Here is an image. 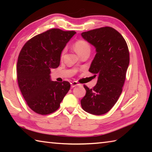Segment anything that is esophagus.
<instances>
[{
  "instance_id": "1",
  "label": "esophagus",
  "mask_w": 152,
  "mask_h": 152,
  "mask_svg": "<svg viewBox=\"0 0 152 152\" xmlns=\"http://www.w3.org/2000/svg\"><path fill=\"white\" fill-rule=\"evenodd\" d=\"M78 85H80V84L76 81H73V82H71L72 87H75L76 86H78Z\"/></svg>"
}]
</instances>
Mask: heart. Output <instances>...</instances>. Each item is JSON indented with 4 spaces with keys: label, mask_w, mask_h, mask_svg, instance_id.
I'll list each match as a JSON object with an SVG mask.
<instances>
[{
    "label": "heart",
    "mask_w": 152,
    "mask_h": 152,
    "mask_svg": "<svg viewBox=\"0 0 152 152\" xmlns=\"http://www.w3.org/2000/svg\"><path fill=\"white\" fill-rule=\"evenodd\" d=\"M74 49H75V51L77 52L78 55L80 54L81 53L84 52L86 50H89L90 49V45L85 40H78L74 44Z\"/></svg>",
    "instance_id": "obj_1"
}]
</instances>
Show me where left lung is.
Masks as SVG:
<instances>
[{"instance_id": "left-lung-1", "label": "left lung", "mask_w": 152, "mask_h": 152, "mask_svg": "<svg viewBox=\"0 0 152 152\" xmlns=\"http://www.w3.org/2000/svg\"><path fill=\"white\" fill-rule=\"evenodd\" d=\"M81 35L96 49L89 72L98 76L93 88L84 86L86 92L80 101L81 106L87 113L101 115L112 109L121 94L129 52L124 38L112 27L91 30Z\"/></svg>"}]
</instances>
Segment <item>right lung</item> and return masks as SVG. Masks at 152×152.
I'll return each mask as SVG.
<instances>
[{
	"label": "right lung",
	"instance_id": "1",
	"mask_svg": "<svg viewBox=\"0 0 152 152\" xmlns=\"http://www.w3.org/2000/svg\"><path fill=\"white\" fill-rule=\"evenodd\" d=\"M76 33L51 29L31 38L20 51L18 84L28 106L38 114L56 111L70 88L68 82L51 80L50 73L60 65L61 51Z\"/></svg>",
	"mask_w": 152,
	"mask_h": 152
}]
</instances>
